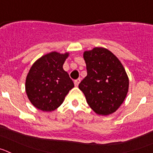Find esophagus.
Returning a JSON list of instances; mask_svg holds the SVG:
<instances>
[{
    "instance_id": "esophagus-1",
    "label": "esophagus",
    "mask_w": 153,
    "mask_h": 153,
    "mask_svg": "<svg viewBox=\"0 0 153 153\" xmlns=\"http://www.w3.org/2000/svg\"><path fill=\"white\" fill-rule=\"evenodd\" d=\"M79 83H80V79H76V80H74V85H75L76 86H78Z\"/></svg>"
}]
</instances>
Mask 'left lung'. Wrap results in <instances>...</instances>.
<instances>
[{
  "mask_svg": "<svg viewBox=\"0 0 153 153\" xmlns=\"http://www.w3.org/2000/svg\"><path fill=\"white\" fill-rule=\"evenodd\" d=\"M87 76L79 84L89 106L100 115L116 112L123 102L129 89V78L121 62L102 47L85 51Z\"/></svg>",
  "mask_w": 153,
  "mask_h": 153,
  "instance_id": "1",
  "label": "left lung"
}]
</instances>
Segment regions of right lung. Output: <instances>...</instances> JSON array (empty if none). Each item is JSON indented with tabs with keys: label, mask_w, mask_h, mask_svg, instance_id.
<instances>
[{
	"label": "right lung",
	"mask_w": 153,
	"mask_h": 153,
	"mask_svg": "<svg viewBox=\"0 0 153 153\" xmlns=\"http://www.w3.org/2000/svg\"><path fill=\"white\" fill-rule=\"evenodd\" d=\"M69 53L51 52L41 56L30 69L25 88L28 99L42 111L51 112L60 106L74 84L63 69Z\"/></svg>",
	"instance_id": "obj_1"
}]
</instances>
